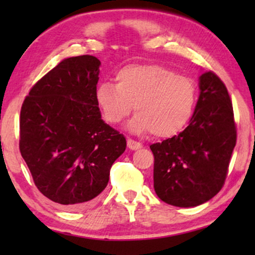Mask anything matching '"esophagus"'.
Listing matches in <instances>:
<instances>
[{
    "instance_id": "1",
    "label": "esophagus",
    "mask_w": 255,
    "mask_h": 255,
    "mask_svg": "<svg viewBox=\"0 0 255 255\" xmlns=\"http://www.w3.org/2000/svg\"><path fill=\"white\" fill-rule=\"evenodd\" d=\"M128 147L132 149V151H135V149H139L142 147V145L140 144V142L138 141H134L133 139H128Z\"/></svg>"
}]
</instances>
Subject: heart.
Returning <instances> with one entry per match:
<instances>
[{
    "label": "heart",
    "mask_w": 255,
    "mask_h": 255,
    "mask_svg": "<svg viewBox=\"0 0 255 255\" xmlns=\"http://www.w3.org/2000/svg\"><path fill=\"white\" fill-rule=\"evenodd\" d=\"M95 99L109 123L120 124L134 106L137 115L128 123L130 131L170 138L180 133L193 117L197 86L189 76L177 75L166 66L134 64L118 69L116 85L100 83Z\"/></svg>",
    "instance_id": "heart-1"
}]
</instances>
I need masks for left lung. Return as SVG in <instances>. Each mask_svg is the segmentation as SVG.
<instances>
[{
    "mask_svg": "<svg viewBox=\"0 0 255 255\" xmlns=\"http://www.w3.org/2000/svg\"><path fill=\"white\" fill-rule=\"evenodd\" d=\"M200 96L189 125L180 134L149 146L153 181L160 200L197 207L219 193L237 141L232 102L215 73L200 76Z\"/></svg>",
    "mask_w": 255,
    "mask_h": 255,
    "instance_id": "1",
    "label": "left lung"
}]
</instances>
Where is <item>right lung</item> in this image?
<instances>
[{"mask_svg":"<svg viewBox=\"0 0 255 255\" xmlns=\"http://www.w3.org/2000/svg\"><path fill=\"white\" fill-rule=\"evenodd\" d=\"M100 66L93 55L64 59L31 88L20 110L19 149L34 184L67 209L95 201L127 147L96 103Z\"/></svg>","mask_w":255,"mask_h":255,"instance_id":"obj_1","label":"right lung"}]
</instances>
